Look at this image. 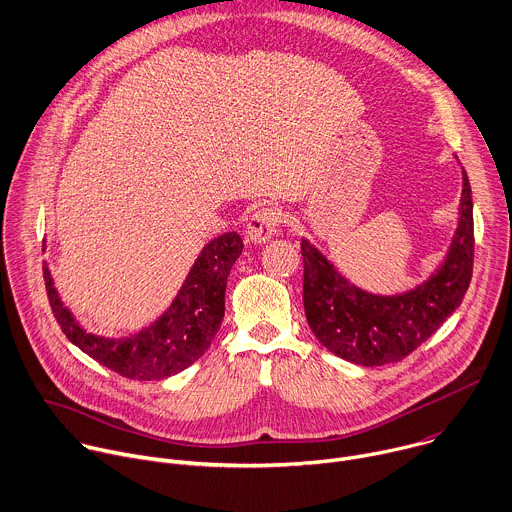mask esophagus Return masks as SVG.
<instances>
[{
	"label": "esophagus",
	"mask_w": 512,
	"mask_h": 512,
	"mask_svg": "<svg viewBox=\"0 0 512 512\" xmlns=\"http://www.w3.org/2000/svg\"><path fill=\"white\" fill-rule=\"evenodd\" d=\"M281 223V213L271 209V207H263V209H257L249 223H247V239L251 243H257V245H263L267 243L275 233H277V227Z\"/></svg>",
	"instance_id": "esophagus-1"
}]
</instances>
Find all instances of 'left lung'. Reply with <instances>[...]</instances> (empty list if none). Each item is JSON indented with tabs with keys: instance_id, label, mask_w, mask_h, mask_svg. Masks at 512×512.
<instances>
[{
	"instance_id": "left-lung-1",
	"label": "left lung",
	"mask_w": 512,
	"mask_h": 512,
	"mask_svg": "<svg viewBox=\"0 0 512 512\" xmlns=\"http://www.w3.org/2000/svg\"><path fill=\"white\" fill-rule=\"evenodd\" d=\"M303 307L313 335L331 354L358 366H384L410 356L462 303L472 277V191L462 168L458 227L440 267L398 295H376L339 273L301 239Z\"/></svg>"
}]
</instances>
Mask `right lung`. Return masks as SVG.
<instances>
[{"instance_id": "add662e5", "label": "right lung", "mask_w": 512, "mask_h": 512, "mask_svg": "<svg viewBox=\"0 0 512 512\" xmlns=\"http://www.w3.org/2000/svg\"><path fill=\"white\" fill-rule=\"evenodd\" d=\"M241 251L243 241L235 231L207 243L175 301L130 337L88 333L62 303L48 267L46 291L58 325L84 354L128 380H164L187 370L211 346L225 315L227 277Z\"/></svg>"}]
</instances>
